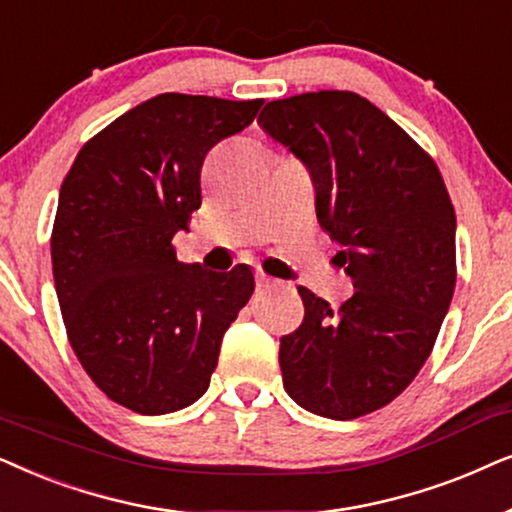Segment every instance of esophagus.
Segmentation results:
<instances>
[{"label": "esophagus", "mask_w": 512, "mask_h": 512, "mask_svg": "<svg viewBox=\"0 0 512 512\" xmlns=\"http://www.w3.org/2000/svg\"><path fill=\"white\" fill-rule=\"evenodd\" d=\"M274 285H276L274 278H269L267 274H262V271H260V274H257V288H260V290H269V288H274Z\"/></svg>", "instance_id": "34e87169"}]
</instances>
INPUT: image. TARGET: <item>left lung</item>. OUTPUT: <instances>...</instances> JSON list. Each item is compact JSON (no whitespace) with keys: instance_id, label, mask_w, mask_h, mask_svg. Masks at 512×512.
<instances>
[{"instance_id":"8db88e82","label":"left lung","mask_w":512,"mask_h":512,"mask_svg":"<svg viewBox=\"0 0 512 512\" xmlns=\"http://www.w3.org/2000/svg\"><path fill=\"white\" fill-rule=\"evenodd\" d=\"M257 124L311 173L318 222L356 288L339 309L299 288L304 320L278 351L283 386L318 417L358 419L431 356L456 285L454 206L431 156L358 93L267 102Z\"/></svg>"}]
</instances>
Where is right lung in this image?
Returning <instances> with one entry per match:
<instances>
[{"instance_id":"1","label":"right lung","mask_w":512,"mask_h":512,"mask_svg":"<svg viewBox=\"0 0 512 512\" xmlns=\"http://www.w3.org/2000/svg\"><path fill=\"white\" fill-rule=\"evenodd\" d=\"M262 102L156 95L88 140L60 187L51 262L67 337L95 386L128 410L196 403L255 290L245 264L215 274L177 262L170 241L201 206L206 154Z\"/></svg>"}]
</instances>
